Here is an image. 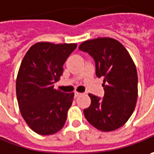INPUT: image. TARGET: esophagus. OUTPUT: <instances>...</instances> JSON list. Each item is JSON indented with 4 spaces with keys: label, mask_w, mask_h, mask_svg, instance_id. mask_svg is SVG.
Wrapping results in <instances>:
<instances>
[{
    "label": "esophagus",
    "mask_w": 154,
    "mask_h": 154,
    "mask_svg": "<svg viewBox=\"0 0 154 154\" xmlns=\"http://www.w3.org/2000/svg\"><path fill=\"white\" fill-rule=\"evenodd\" d=\"M82 94L81 93H78V92H75V98H77V97H78L79 95H81Z\"/></svg>",
    "instance_id": "1"
}]
</instances>
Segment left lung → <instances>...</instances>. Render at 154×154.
<instances>
[{"label": "left lung", "mask_w": 154, "mask_h": 154, "mask_svg": "<svg viewBox=\"0 0 154 154\" xmlns=\"http://www.w3.org/2000/svg\"><path fill=\"white\" fill-rule=\"evenodd\" d=\"M78 48L93 57L96 76L104 77V97L89 94L91 104L83 110L84 116L97 130H118L130 119L137 100L138 77L135 63L124 45L113 38L85 41Z\"/></svg>", "instance_id": "1"}]
</instances>
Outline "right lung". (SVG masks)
Returning <instances> with one entry per match:
<instances>
[{
  "instance_id": "add662e5",
  "label": "right lung",
  "mask_w": 154,
  "mask_h": 154,
  "mask_svg": "<svg viewBox=\"0 0 154 154\" xmlns=\"http://www.w3.org/2000/svg\"><path fill=\"white\" fill-rule=\"evenodd\" d=\"M76 48V43L40 42L29 48L21 62L16 80L19 110L28 126L39 135L54 134L66 121L74 93H63L54 84Z\"/></svg>"
}]
</instances>
